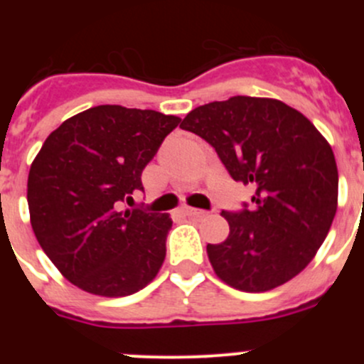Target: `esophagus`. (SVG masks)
Masks as SVG:
<instances>
[{
	"mask_svg": "<svg viewBox=\"0 0 364 364\" xmlns=\"http://www.w3.org/2000/svg\"><path fill=\"white\" fill-rule=\"evenodd\" d=\"M181 215L190 216V218H200V216L205 215V211L203 209H193V208H183L181 209Z\"/></svg>",
	"mask_w": 364,
	"mask_h": 364,
	"instance_id": "34e87169",
	"label": "esophagus"
}]
</instances>
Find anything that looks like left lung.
Segmentation results:
<instances>
[{
  "label": "left lung",
  "instance_id": "1",
  "mask_svg": "<svg viewBox=\"0 0 364 364\" xmlns=\"http://www.w3.org/2000/svg\"><path fill=\"white\" fill-rule=\"evenodd\" d=\"M179 127L255 190L252 209L222 211L229 236L205 248L216 277L243 292L292 280L324 243L338 208V168L324 135L284 102L241 95L193 109Z\"/></svg>",
  "mask_w": 364,
  "mask_h": 364
}]
</instances>
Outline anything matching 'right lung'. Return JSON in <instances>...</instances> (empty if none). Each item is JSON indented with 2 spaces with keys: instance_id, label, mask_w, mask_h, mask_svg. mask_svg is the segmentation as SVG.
<instances>
[{
  "instance_id": "1",
  "label": "right lung",
  "mask_w": 364,
  "mask_h": 364,
  "mask_svg": "<svg viewBox=\"0 0 364 364\" xmlns=\"http://www.w3.org/2000/svg\"><path fill=\"white\" fill-rule=\"evenodd\" d=\"M181 117L98 105L68 117L43 142L28 176L33 232L60 273L95 296L123 297L159 274L167 213L119 211Z\"/></svg>"
}]
</instances>
